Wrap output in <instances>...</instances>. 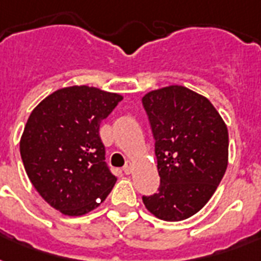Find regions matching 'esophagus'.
I'll list each match as a JSON object with an SVG mask.
<instances>
[{
    "instance_id": "obj_1",
    "label": "esophagus",
    "mask_w": 261,
    "mask_h": 261,
    "mask_svg": "<svg viewBox=\"0 0 261 261\" xmlns=\"http://www.w3.org/2000/svg\"><path fill=\"white\" fill-rule=\"evenodd\" d=\"M131 169H133V163H131V161H127L126 165L123 167V172L128 174V173H131Z\"/></svg>"
}]
</instances>
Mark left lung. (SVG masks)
Listing matches in <instances>:
<instances>
[{
  "label": "left lung",
  "instance_id": "left-lung-1",
  "mask_svg": "<svg viewBox=\"0 0 261 261\" xmlns=\"http://www.w3.org/2000/svg\"><path fill=\"white\" fill-rule=\"evenodd\" d=\"M160 174L159 192L142 196L145 207L176 222L206 204L227 168V127L210 100L180 85L151 90L142 97Z\"/></svg>",
  "mask_w": 261,
  "mask_h": 261
}]
</instances>
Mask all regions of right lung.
<instances>
[{
  "label": "right lung",
  "instance_id": "add662e5",
  "mask_svg": "<svg viewBox=\"0 0 261 261\" xmlns=\"http://www.w3.org/2000/svg\"><path fill=\"white\" fill-rule=\"evenodd\" d=\"M122 100L75 85L55 90L31 112L20 141L22 164L35 190L62 214H87L115 186L98 130Z\"/></svg>",
  "mask_w": 261,
  "mask_h": 261
}]
</instances>
